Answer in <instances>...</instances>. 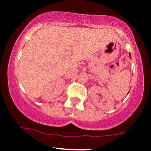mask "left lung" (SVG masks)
Instances as JSON below:
<instances>
[{"mask_svg":"<svg viewBox=\"0 0 151 151\" xmlns=\"http://www.w3.org/2000/svg\"><path fill=\"white\" fill-rule=\"evenodd\" d=\"M129 56H130V58H131V55H130V53H129Z\"/></svg>","mask_w":151,"mask_h":151,"instance_id":"left-lung-1","label":"left lung"}]
</instances>
